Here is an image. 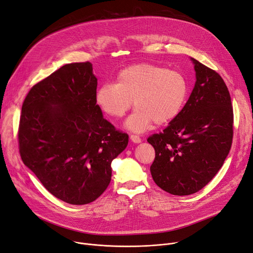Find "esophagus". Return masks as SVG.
I'll return each mask as SVG.
<instances>
[{
  "label": "esophagus",
  "mask_w": 253,
  "mask_h": 253,
  "mask_svg": "<svg viewBox=\"0 0 253 253\" xmlns=\"http://www.w3.org/2000/svg\"><path fill=\"white\" fill-rule=\"evenodd\" d=\"M130 138H131V140H132L133 142H135V144H138V142L141 141V138L138 135H135V134L130 135Z\"/></svg>",
  "instance_id": "esophagus-1"
}]
</instances>
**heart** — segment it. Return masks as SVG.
Segmentation results:
<instances>
[{
    "instance_id": "obj_1",
    "label": "heart",
    "mask_w": 253,
    "mask_h": 253,
    "mask_svg": "<svg viewBox=\"0 0 253 253\" xmlns=\"http://www.w3.org/2000/svg\"><path fill=\"white\" fill-rule=\"evenodd\" d=\"M189 84L178 70L153 63H139L123 69L117 84L100 85L96 102L107 116L120 119L133 105L135 111L125 122L133 132H145L156 122L164 125L177 118L187 100Z\"/></svg>"
}]
</instances>
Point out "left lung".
Instances as JSON below:
<instances>
[{
	"label": "left lung",
	"mask_w": 253,
	"mask_h": 253,
	"mask_svg": "<svg viewBox=\"0 0 253 253\" xmlns=\"http://www.w3.org/2000/svg\"><path fill=\"white\" fill-rule=\"evenodd\" d=\"M196 82L180 115L148 142L155 149L151 174L173 195L200 191L223 166L233 142L234 112L222 78L191 58Z\"/></svg>",
	"instance_id": "8db88e82"
}]
</instances>
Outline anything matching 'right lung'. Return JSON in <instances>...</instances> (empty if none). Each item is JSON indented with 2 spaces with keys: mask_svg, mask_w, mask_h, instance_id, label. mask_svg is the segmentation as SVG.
<instances>
[{
  "mask_svg": "<svg viewBox=\"0 0 253 253\" xmlns=\"http://www.w3.org/2000/svg\"><path fill=\"white\" fill-rule=\"evenodd\" d=\"M90 62L66 64L32 86L21 107L20 157L57 199L71 205L97 200L112 179V161L128 134L96 104Z\"/></svg>",
  "mask_w": 253,
  "mask_h": 253,
  "instance_id": "right-lung-1",
  "label": "right lung"
}]
</instances>
